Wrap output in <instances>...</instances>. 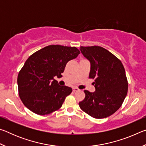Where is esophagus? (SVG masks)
Here are the masks:
<instances>
[{"instance_id":"obj_1","label":"esophagus","mask_w":146,"mask_h":146,"mask_svg":"<svg viewBox=\"0 0 146 146\" xmlns=\"http://www.w3.org/2000/svg\"><path fill=\"white\" fill-rule=\"evenodd\" d=\"M79 91V89L76 88H73V92H76V91Z\"/></svg>"}]
</instances>
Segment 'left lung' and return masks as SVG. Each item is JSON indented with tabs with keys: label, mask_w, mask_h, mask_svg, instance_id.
I'll list each match as a JSON object with an SVG mask.
<instances>
[{
	"label": "left lung",
	"mask_w": 146,
	"mask_h": 146,
	"mask_svg": "<svg viewBox=\"0 0 146 146\" xmlns=\"http://www.w3.org/2000/svg\"><path fill=\"white\" fill-rule=\"evenodd\" d=\"M91 64L89 78L95 79V91L84 90L85 98L78 103L83 111L95 118L110 117L120 108L126 97L128 83L121 61L102 47L80 46Z\"/></svg>",
	"instance_id": "obj_1"
}]
</instances>
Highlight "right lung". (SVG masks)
I'll return each instance as SVG.
<instances>
[{
  "mask_svg": "<svg viewBox=\"0 0 146 146\" xmlns=\"http://www.w3.org/2000/svg\"><path fill=\"white\" fill-rule=\"evenodd\" d=\"M80 53L75 47L50 45L32 54L17 78L19 95L24 105L40 115L60 109L72 89L60 86L54 77L60 76L68 62Z\"/></svg>",
  "mask_w": 146,
  "mask_h": 146,
  "instance_id": "obj_1",
  "label": "right lung"
}]
</instances>
